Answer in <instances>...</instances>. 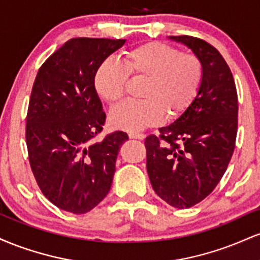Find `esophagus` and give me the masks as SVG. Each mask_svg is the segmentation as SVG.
<instances>
[{"label":"esophagus","mask_w":260,"mask_h":260,"mask_svg":"<svg viewBox=\"0 0 260 260\" xmlns=\"http://www.w3.org/2000/svg\"><path fill=\"white\" fill-rule=\"evenodd\" d=\"M128 137H129L131 139H144L145 134L139 133V132H131L129 134H128Z\"/></svg>","instance_id":"1"}]
</instances>
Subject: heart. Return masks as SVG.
Masks as SVG:
<instances>
[{"instance_id": "obj_1", "label": "heart", "mask_w": 260, "mask_h": 260, "mask_svg": "<svg viewBox=\"0 0 260 260\" xmlns=\"http://www.w3.org/2000/svg\"><path fill=\"white\" fill-rule=\"evenodd\" d=\"M128 74L147 79L140 101H127L110 113V123L118 129L137 132L178 117L196 99L203 80V64L193 53L161 43H147L126 52L122 64L105 59L95 73L96 92L110 105L124 95Z\"/></svg>"}]
</instances>
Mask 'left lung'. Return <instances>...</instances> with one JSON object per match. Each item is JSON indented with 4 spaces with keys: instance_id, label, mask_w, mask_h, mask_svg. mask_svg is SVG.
<instances>
[{
    "instance_id": "obj_1",
    "label": "left lung",
    "mask_w": 260,
    "mask_h": 260,
    "mask_svg": "<svg viewBox=\"0 0 260 260\" xmlns=\"http://www.w3.org/2000/svg\"><path fill=\"white\" fill-rule=\"evenodd\" d=\"M169 39L201 59L203 80L186 111L160 128V137H147V170L155 193L184 209L207 198L225 174L235 150L238 101L231 71L215 47L188 35Z\"/></svg>"
}]
</instances>
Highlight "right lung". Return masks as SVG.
<instances>
[{
  "mask_svg": "<svg viewBox=\"0 0 260 260\" xmlns=\"http://www.w3.org/2000/svg\"><path fill=\"white\" fill-rule=\"evenodd\" d=\"M126 40L76 38L53 52L37 74L26 115L29 161L52 204L73 214L96 207L109 193L127 133L91 143L106 115L95 90L99 66Z\"/></svg>",
  "mask_w": 260,
  "mask_h": 260,
  "instance_id": "obj_1",
  "label": "right lung"
}]
</instances>
